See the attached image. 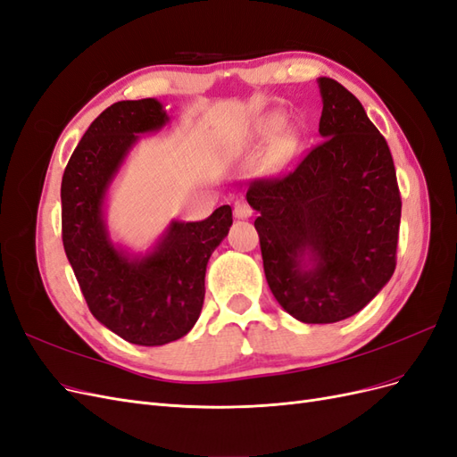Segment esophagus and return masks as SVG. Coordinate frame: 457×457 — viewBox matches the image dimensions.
Returning <instances> with one entry per match:
<instances>
[{
	"mask_svg": "<svg viewBox=\"0 0 457 457\" xmlns=\"http://www.w3.org/2000/svg\"><path fill=\"white\" fill-rule=\"evenodd\" d=\"M252 215H253V210L250 207V204L237 202V205H234V217L237 219H250Z\"/></svg>",
	"mask_w": 457,
	"mask_h": 457,
	"instance_id": "34e87169",
	"label": "esophagus"
}]
</instances>
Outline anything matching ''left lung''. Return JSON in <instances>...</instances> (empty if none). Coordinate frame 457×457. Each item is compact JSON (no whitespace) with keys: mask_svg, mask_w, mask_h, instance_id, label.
Here are the masks:
<instances>
[{"mask_svg":"<svg viewBox=\"0 0 457 457\" xmlns=\"http://www.w3.org/2000/svg\"><path fill=\"white\" fill-rule=\"evenodd\" d=\"M322 143L297 168L247 190L262 269L280 307L305 324L362 311L396 265L400 192L391 150L356 96L318 78Z\"/></svg>","mask_w":457,"mask_h":457,"instance_id":"8db88e82","label":"left lung"}]
</instances>
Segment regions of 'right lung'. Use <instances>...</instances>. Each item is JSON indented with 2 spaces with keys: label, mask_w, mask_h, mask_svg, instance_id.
<instances>
[{
  "label": "right lung",
  "mask_w": 457,
  "mask_h": 457,
  "mask_svg": "<svg viewBox=\"0 0 457 457\" xmlns=\"http://www.w3.org/2000/svg\"><path fill=\"white\" fill-rule=\"evenodd\" d=\"M170 123L156 99L108 106L81 137L62 185V244L91 314L133 345L160 347L187 336L202 312L205 267L232 225L230 205L204 220L171 219L146 252L114 242L108 192L141 135Z\"/></svg>",
  "instance_id": "add662e5"
}]
</instances>
